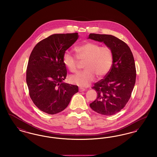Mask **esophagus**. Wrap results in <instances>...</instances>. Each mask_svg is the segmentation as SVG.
Masks as SVG:
<instances>
[{"instance_id":"esophagus-1","label":"esophagus","mask_w":157,"mask_h":157,"mask_svg":"<svg viewBox=\"0 0 157 157\" xmlns=\"http://www.w3.org/2000/svg\"><path fill=\"white\" fill-rule=\"evenodd\" d=\"M79 92H83V91L85 90V89H84L83 88H79Z\"/></svg>"}]
</instances>
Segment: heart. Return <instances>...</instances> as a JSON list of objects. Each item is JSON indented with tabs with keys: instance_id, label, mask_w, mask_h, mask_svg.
<instances>
[{
	"instance_id": "b5f03b06",
	"label": "heart",
	"mask_w": 157,
	"mask_h": 157,
	"mask_svg": "<svg viewBox=\"0 0 157 157\" xmlns=\"http://www.w3.org/2000/svg\"><path fill=\"white\" fill-rule=\"evenodd\" d=\"M78 57L69 52L63 56V63L72 73L79 72L81 63H84L85 71L72 76L71 82L78 86L85 87L94 81L95 77L101 79L108 74L112 68L113 54L108 46H101L93 42H86L75 48Z\"/></svg>"
}]
</instances>
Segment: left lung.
<instances>
[{"label":"left lung","instance_id":"8db88e82","mask_svg":"<svg viewBox=\"0 0 157 157\" xmlns=\"http://www.w3.org/2000/svg\"><path fill=\"white\" fill-rule=\"evenodd\" d=\"M88 38L103 42L113 52L112 68L104 79L94 83L92 88L97 92V98L90 105L98 113L112 115L125 107L131 96L136 81L134 58L127 44L114 36L90 33Z\"/></svg>","mask_w":157,"mask_h":157}]
</instances>
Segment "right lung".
Returning <instances> with one entry per match:
<instances>
[{
  "label": "right lung",
  "mask_w": 157,
  "mask_h": 157,
  "mask_svg": "<svg viewBox=\"0 0 157 157\" xmlns=\"http://www.w3.org/2000/svg\"><path fill=\"white\" fill-rule=\"evenodd\" d=\"M78 33L53 34L38 42L30 53L26 83L34 104L42 111L56 114L64 110L78 86L63 82L67 75L64 53L78 38Z\"/></svg>",
  "instance_id": "1"
}]
</instances>
